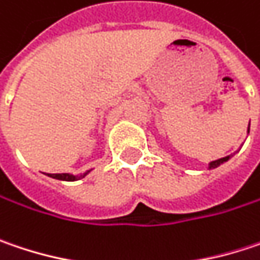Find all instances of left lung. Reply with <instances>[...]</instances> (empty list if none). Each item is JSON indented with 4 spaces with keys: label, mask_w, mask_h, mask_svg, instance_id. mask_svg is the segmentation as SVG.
<instances>
[{
    "label": "left lung",
    "mask_w": 260,
    "mask_h": 260,
    "mask_svg": "<svg viewBox=\"0 0 260 260\" xmlns=\"http://www.w3.org/2000/svg\"><path fill=\"white\" fill-rule=\"evenodd\" d=\"M249 128H250V124H249ZM232 155H228V157H223V158H219V159H216V161H212L210 164H209V169H216V167H219L220 164H223V162H226Z\"/></svg>",
    "instance_id": "left-lung-1"
}]
</instances>
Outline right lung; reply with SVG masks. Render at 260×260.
Masks as SVG:
<instances>
[{
  "label": "right lung",
  "mask_w": 260,
  "mask_h": 260,
  "mask_svg": "<svg viewBox=\"0 0 260 260\" xmlns=\"http://www.w3.org/2000/svg\"><path fill=\"white\" fill-rule=\"evenodd\" d=\"M88 172H90V170H88ZM88 172H85V173L80 175V176H74V175H69V173H54V175L47 173V176L53 177V179H59V180H66V182H74V180H78V179H81V177L87 176Z\"/></svg>",
  "instance_id": "right-lung-1"
}]
</instances>
